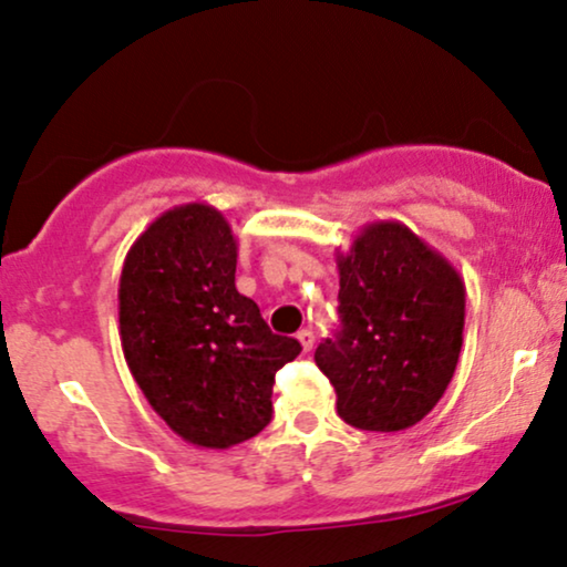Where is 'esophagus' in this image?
Listing matches in <instances>:
<instances>
[{
	"label": "esophagus",
	"instance_id": "obj_1",
	"mask_svg": "<svg viewBox=\"0 0 567 567\" xmlns=\"http://www.w3.org/2000/svg\"><path fill=\"white\" fill-rule=\"evenodd\" d=\"M298 340H300V346H303V350H311L313 348V340H317V337H313L311 329H300Z\"/></svg>",
	"mask_w": 567,
	"mask_h": 567
}]
</instances>
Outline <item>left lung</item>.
<instances>
[{
  "label": "left lung",
  "instance_id": "8db88e82",
  "mask_svg": "<svg viewBox=\"0 0 567 567\" xmlns=\"http://www.w3.org/2000/svg\"><path fill=\"white\" fill-rule=\"evenodd\" d=\"M340 269V332L313 353L337 413L363 432L419 424L447 390L463 348L465 285L398 219L369 221Z\"/></svg>",
  "mask_w": 567,
  "mask_h": 567
}]
</instances>
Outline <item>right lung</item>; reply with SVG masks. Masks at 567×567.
Wrapping results in <instances>:
<instances>
[{"label": "right lung", "mask_w": 567, "mask_h": 567, "mask_svg": "<svg viewBox=\"0 0 567 567\" xmlns=\"http://www.w3.org/2000/svg\"><path fill=\"white\" fill-rule=\"evenodd\" d=\"M238 240L209 204L164 212L127 250L120 340L148 405L177 436L227 450L271 421V384L300 342L235 288Z\"/></svg>", "instance_id": "1"}]
</instances>
